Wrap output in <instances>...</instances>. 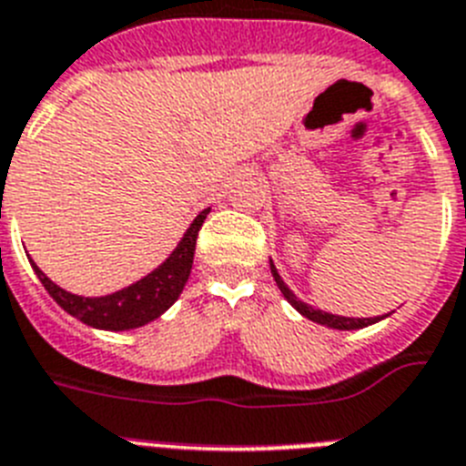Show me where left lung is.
<instances>
[{"label": "left lung", "mask_w": 466, "mask_h": 466, "mask_svg": "<svg viewBox=\"0 0 466 466\" xmlns=\"http://www.w3.org/2000/svg\"><path fill=\"white\" fill-rule=\"evenodd\" d=\"M269 269H272V277H275L277 281V287H279V291L284 293V299L291 303L296 310L300 312V315H306L308 319H312V322H318V324H324V327H331V329H362V327H370V324L379 322L381 318H339V315H329V312H322V310H315V308L306 306L303 300H299L296 296H293L291 289L281 281L279 272H277V268L272 263H269Z\"/></svg>", "instance_id": "left-lung-1"}]
</instances>
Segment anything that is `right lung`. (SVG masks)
Here are the masks:
<instances>
[{"label":"right lung","instance_id":"right-lung-1","mask_svg":"<svg viewBox=\"0 0 466 466\" xmlns=\"http://www.w3.org/2000/svg\"><path fill=\"white\" fill-rule=\"evenodd\" d=\"M210 210H201L197 215V220L191 222L187 229L185 239L179 241V246L173 251V256L167 258L166 263L154 269L151 275L139 279L132 287L116 291L111 296H101V299H85V296H76V293L64 291L56 287L49 277L42 272L37 265L33 263L35 275L40 277L45 289L49 291L58 306L64 308L68 315L77 318L80 322L96 327V329H135L142 324L151 322V319L160 318L167 308L173 306L177 296L185 289L187 279H189L191 263H194V248H197V237L201 229L203 220Z\"/></svg>","mask_w":466,"mask_h":466}]
</instances>
